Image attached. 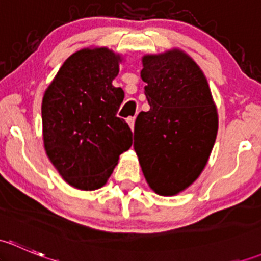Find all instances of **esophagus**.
Instances as JSON below:
<instances>
[{
    "label": "esophagus",
    "mask_w": 261,
    "mask_h": 261,
    "mask_svg": "<svg viewBox=\"0 0 261 261\" xmlns=\"http://www.w3.org/2000/svg\"><path fill=\"white\" fill-rule=\"evenodd\" d=\"M127 123L128 126H130L131 130H134V126H135V117H127Z\"/></svg>",
    "instance_id": "esophagus-1"
}]
</instances>
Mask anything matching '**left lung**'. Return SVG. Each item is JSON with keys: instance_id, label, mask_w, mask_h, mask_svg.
Segmentation results:
<instances>
[{"instance_id": "8db88e82", "label": "left lung", "mask_w": 261, "mask_h": 261, "mask_svg": "<svg viewBox=\"0 0 261 261\" xmlns=\"http://www.w3.org/2000/svg\"><path fill=\"white\" fill-rule=\"evenodd\" d=\"M150 105L135 121L134 147L147 183L174 196L198 178L215 145L217 110L206 77L180 50L143 58Z\"/></svg>"}]
</instances>
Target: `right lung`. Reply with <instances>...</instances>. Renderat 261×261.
<instances>
[{
    "label": "right lung",
    "mask_w": 261,
    "mask_h": 261,
    "mask_svg": "<svg viewBox=\"0 0 261 261\" xmlns=\"http://www.w3.org/2000/svg\"><path fill=\"white\" fill-rule=\"evenodd\" d=\"M120 55L107 48L70 55L48 87L41 105L44 147L70 186L101 188L133 145V131L117 111L122 88L112 86Z\"/></svg>",
    "instance_id": "right-lung-1"
}]
</instances>
